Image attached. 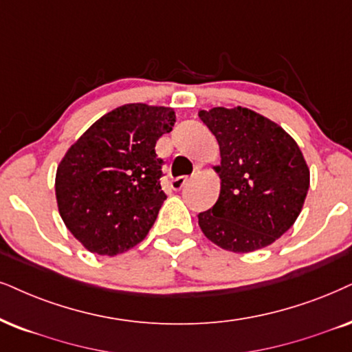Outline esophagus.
Wrapping results in <instances>:
<instances>
[{"label":"esophagus","instance_id":"esophagus-1","mask_svg":"<svg viewBox=\"0 0 352 352\" xmlns=\"http://www.w3.org/2000/svg\"><path fill=\"white\" fill-rule=\"evenodd\" d=\"M186 184H188V177H177V179L172 180L170 186L173 190H182Z\"/></svg>","mask_w":352,"mask_h":352}]
</instances>
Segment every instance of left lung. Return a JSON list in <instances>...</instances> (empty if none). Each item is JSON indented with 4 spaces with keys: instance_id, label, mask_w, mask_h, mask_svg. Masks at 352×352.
Here are the masks:
<instances>
[{
    "instance_id": "left-lung-1",
    "label": "left lung",
    "mask_w": 352,
    "mask_h": 352,
    "mask_svg": "<svg viewBox=\"0 0 352 352\" xmlns=\"http://www.w3.org/2000/svg\"><path fill=\"white\" fill-rule=\"evenodd\" d=\"M221 151V193L199 212L206 239L234 253L271 245L292 228L304 206L310 170L291 135L245 107L199 110Z\"/></svg>"
}]
</instances>
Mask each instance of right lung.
<instances>
[{
	"mask_svg": "<svg viewBox=\"0 0 352 352\" xmlns=\"http://www.w3.org/2000/svg\"><path fill=\"white\" fill-rule=\"evenodd\" d=\"M173 123L170 107L126 104L66 151L56 168L58 211L89 252L115 256L148 235L167 198L154 148Z\"/></svg>",
	"mask_w": 352,
	"mask_h": 352,
	"instance_id": "right-lung-1",
	"label": "right lung"
}]
</instances>
